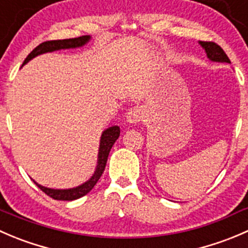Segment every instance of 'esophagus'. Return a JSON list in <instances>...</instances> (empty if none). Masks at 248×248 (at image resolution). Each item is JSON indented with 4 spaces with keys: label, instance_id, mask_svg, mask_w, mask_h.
<instances>
[{
    "label": "esophagus",
    "instance_id": "obj_1",
    "mask_svg": "<svg viewBox=\"0 0 248 248\" xmlns=\"http://www.w3.org/2000/svg\"><path fill=\"white\" fill-rule=\"evenodd\" d=\"M143 117H144L143 109L139 107H134L128 110L126 120L128 124H138V122H140L141 120H143Z\"/></svg>",
    "mask_w": 248,
    "mask_h": 248
}]
</instances>
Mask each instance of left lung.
Returning a JSON list of instances; mask_svg holds the SVG:
<instances>
[{
	"label": "left lung",
	"mask_w": 248,
	"mask_h": 248,
	"mask_svg": "<svg viewBox=\"0 0 248 248\" xmlns=\"http://www.w3.org/2000/svg\"><path fill=\"white\" fill-rule=\"evenodd\" d=\"M200 46L205 49L207 58L211 62H216V63H228L230 64V60L228 55L225 54L224 50L222 49L220 46H218L215 42H203L200 41Z\"/></svg>",
	"instance_id": "left-lung-1"
}]
</instances>
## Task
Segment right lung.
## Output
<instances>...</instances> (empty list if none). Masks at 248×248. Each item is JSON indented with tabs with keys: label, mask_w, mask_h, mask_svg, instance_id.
I'll use <instances>...</instances> for the list:
<instances>
[{
	"label": "right lung",
	"mask_w": 248,
	"mask_h": 248,
	"mask_svg": "<svg viewBox=\"0 0 248 248\" xmlns=\"http://www.w3.org/2000/svg\"><path fill=\"white\" fill-rule=\"evenodd\" d=\"M91 40L90 35L81 36V37L76 38H66V40H55V41H46L42 42L41 45H38L30 54L26 57V59L24 60L23 65H25L28 62H30L31 59H33L35 57L40 54H45V53L49 52H55V50L60 49H70V48H78L83 47L85 45H87ZM120 137V127L119 126H111L109 128L105 129L102 133L100 137V143H99V150H98V160H97V167H95L94 173H93L92 177L85 182L83 184L78 185L76 188H70V189H52V188H46L43 185L38 184L33 180L38 188L43 191L45 194H47L48 196H50L54 200H62V201H73L78 200V199L82 198L86 194L90 193L94 185L97 184V182L99 180V178L102 177L103 172L105 170V165H107L108 156H109L110 150H111L112 145H114L115 141L117 140V138Z\"/></svg>",
	"instance_id": "right-lung-1"
}]
</instances>
